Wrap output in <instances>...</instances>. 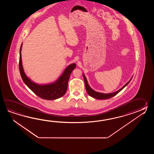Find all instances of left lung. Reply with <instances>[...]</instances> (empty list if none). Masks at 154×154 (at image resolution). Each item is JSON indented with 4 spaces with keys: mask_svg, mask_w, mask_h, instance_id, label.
Masks as SVG:
<instances>
[{
    "mask_svg": "<svg viewBox=\"0 0 154 154\" xmlns=\"http://www.w3.org/2000/svg\"><path fill=\"white\" fill-rule=\"evenodd\" d=\"M83 78H84V82H85V88H86V91L88 92V95H90V96L92 97L93 98L99 99V100H105V99L111 98L112 97L115 96V95H117L118 92L121 91L122 90H123L127 85H128V84L129 83V82H131V80L132 78H133V76L130 79V80L127 84H125L121 89H119V90L117 91L113 92V93H110V94H103V93H101V92L95 91L94 90H92L90 87V86L88 85L87 79H86V76L84 75V74H83Z\"/></svg>",
    "mask_w": 154,
    "mask_h": 154,
    "instance_id": "8db88e82",
    "label": "left lung"
}]
</instances>
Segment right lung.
Here are the masks:
<instances>
[{
	"instance_id": "1",
	"label": "right lung",
	"mask_w": 154,
	"mask_h": 154,
	"mask_svg": "<svg viewBox=\"0 0 154 154\" xmlns=\"http://www.w3.org/2000/svg\"><path fill=\"white\" fill-rule=\"evenodd\" d=\"M22 46L23 43L21 45L20 49L19 70L21 78L26 86L36 95L45 100H53L62 97L67 90L69 77L72 70L75 68V63L69 65L56 82L49 84H38L31 81L24 72L21 53Z\"/></svg>"
}]
</instances>
